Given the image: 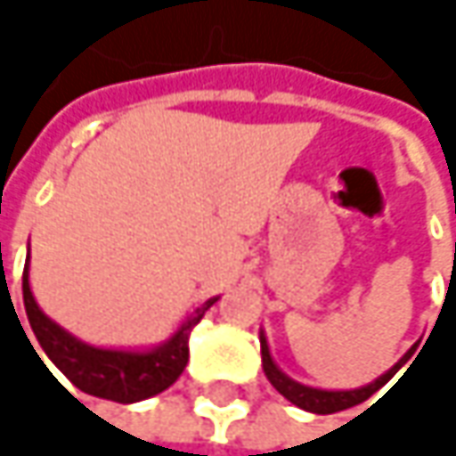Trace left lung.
I'll list each match as a JSON object with an SVG mask.
<instances>
[{
  "label": "left lung",
  "mask_w": 456,
  "mask_h": 456,
  "mask_svg": "<svg viewBox=\"0 0 456 456\" xmlns=\"http://www.w3.org/2000/svg\"><path fill=\"white\" fill-rule=\"evenodd\" d=\"M258 338H261V364H264V372H266L269 383H272L290 404H296V407H301V410L306 411H314V414H332V411L348 410V407H356V404L367 402L375 391H380V388H383V386L407 364V359L414 354V348H410V351H407L386 375H380V378H378L375 383H370V386H362V388H354V391H322V388H312V386H304V383H296L293 378H288V375L274 364L264 332H261Z\"/></svg>",
  "instance_id": "left-lung-1"
}]
</instances>
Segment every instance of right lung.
<instances>
[{"label":"right lung","instance_id":"1","mask_svg":"<svg viewBox=\"0 0 456 456\" xmlns=\"http://www.w3.org/2000/svg\"><path fill=\"white\" fill-rule=\"evenodd\" d=\"M216 301L219 298H208L206 304H200L166 343L155 348L147 351L97 348L78 340L76 335H70L57 322L46 317L39 304L34 301L28 285V264L23 269V306L31 322V330L46 356L52 359V364L78 391L118 404H134L142 399H150L176 383V378L184 372L190 359V346H187L190 332Z\"/></svg>","mask_w":456,"mask_h":456}]
</instances>
